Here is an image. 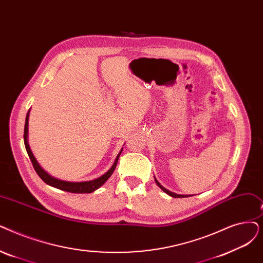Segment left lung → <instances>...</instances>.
<instances>
[{"label": "left lung", "instance_id": "obj_1", "mask_svg": "<svg viewBox=\"0 0 263 263\" xmlns=\"http://www.w3.org/2000/svg\"><path fill=\"white\" fill-rule=\"evenodd\" d=\"M155 181H156V184L166 193V195H168V196H171V197H173V198H187V197H190V196H187V195H177V193H174V192H172V191H170V190L165 189V188L156 179V177H155Z\"/></svg>", "mask_w": 263, "mask_h": 263}]
</instances>
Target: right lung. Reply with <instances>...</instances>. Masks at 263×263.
<instances>
[{"instance_id": "right-lung-1", "label": "right lung", "mask_w": 263, "mask_h": 263, "mask_svg": "<svg viewBox=\"0 0 263 263\" xmlns=\"http://www.w3.org/2000/svg\"><path fill=\"white\" fill-rule=\"evenodd\" d=\"M29 116H30V109L27 114V117H26V124H25V134H24V140H25V146H26V149H27V153L31 159V162L34 166V170L36 171V173L39 174V176L46 182L47 185L51 186V187H54L57 189H60V190H63V191H67V192H72V193H91L96 191L97 189H99L101 186H103L106 180L111 176L112 172L115 171L116 168V165H117V162H118V159H119V156L122 152V148L120 149L119 154L117 155L115 161H114L112 165L110 166V168L107 171L106 173H104L102 176L96 178V179H92V180H87V181H66V180H61V179H58L55 178L51 175H49L46 171H45L41 165L40 163L37 162V160L35 159V157H34L31 148H30V145H29Z\"/></svg>"}]
</instances>
